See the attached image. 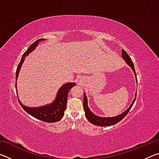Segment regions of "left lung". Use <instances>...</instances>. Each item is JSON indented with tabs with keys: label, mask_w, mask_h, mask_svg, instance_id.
<instances>
[{
	"label": "left lung",
	"mask_w": 159,
	"mask_h": 159,
	"mask_svg": "<svg viewBox=\"0 0 159 159\" xmlns=\"http://www.w3.org/2000/svg\"><path fill=\"white\" fill-rule=\"evenodd\" d=\"M122 57L125 60L126 63H127L128 65L131 67L132 69L133 70L134 74L136 76V72H135V70H134V64L133 63V61H132L131 58L130 57V56L128 55L127 52H126L123 49H122ZM136 79H137V77H136ZM137 83H138V79H137ZM136 96H137V93L135 94V97ZM135 99H136V98H134L130 107H129V108L126 110L125 111L123 112V114L118 115V116H115V117L103 118V117H99V116H95V114H93V113L90 111V110L89 109V108H88V107L87 98H86L85 94L84 93V98H83V108H84L85 116L88 118V120H89L91 123H92V124L95 125L108 126V125L116 124L117 123L119 122L120 120H121L123 118L128 114V113L132 108V107H133L134 102V101H135Z\"/></svg>",
	"instance_id": "1"
}]
</instances>
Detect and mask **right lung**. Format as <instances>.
Returning <instances> with one entry per match:
<instances>
[{
  "mask_svg": "<svg viewBox=\"0 0 159 159\" xmlns=\"http://www.w3.org/2000/svg\"><path fill=\"white\" fill-rule=\"evenodd\" d=\"M44 39L37 40L34 43H32L29 46L27 50L23 54L22 57L21 59L20 62L18 64L17 71H16V79L18 76V74L20 72L21 66L24 60H25L26 56L28 55L29 53L32 52L36 48L38 44H39V41H44ZM75 85L76 84L74 83H67L66 84L63 85L60 88V89L59 90L55 100L52 104H49V105L36 107V108H29V107L24 106L19 99L18 100L21 107L25 109V111H26L29 114H30L33 117L46 123H55L60 120L61 118L63 117L64 114V111H65L66 108L67 97H68L69 91L71 88L75 86Z\"/></svg>",
  "mask_w": 159,
  "mask_h": 159,
  "instance_id": "add662e5",
  "label": "right lung"
}]
</instances>
